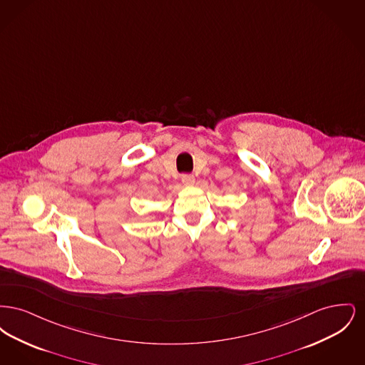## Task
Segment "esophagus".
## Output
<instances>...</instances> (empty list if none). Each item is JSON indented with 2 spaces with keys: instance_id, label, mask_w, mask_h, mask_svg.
Instances as JSON below:
<instances>
[{
  "instance_id": "esophagus-1",
  "label": "esophagus",
  "mask_w": 365,
  "mask_h": 365,
  "mask_svg": "<svg viewBox=\"0 0 365 365\" xmlns=\"http://www.w3.org/2000/svg\"><path fill=\"white\" fill-rule=\"evenodd\" d=\"M194 182H195V178H194L192 175H183V176H182V183H183L185 186H192Z\"/></svg>"
}]
</instances>
